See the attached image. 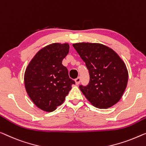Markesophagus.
I'll return each instance as SVG.
<instances>
[{"mask_svg": "<svg viewBox=\"0 0 146 146\" xmlns=\"http://www.w3.org/2000/svg\"><path fill=\"white\" fill-rule=\"evenodd\" d=\"M75 81L76 82V84H79V83L80 82V77H77V79H75Z\"/></svg>", "mask_w": 146, "mask_h": 146, "instance_id": "esophagus-1", "label": "esophagus"}]
</instances>
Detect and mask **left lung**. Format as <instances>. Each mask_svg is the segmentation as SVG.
I'll list each match as a JSON object with an SVG mask.
<instances>
[{"instance_id": "left-lung-1", "label": "left lung", "mask_w": 146, "mask_h": 146, "mask_svg": "<svg viewBox=\"0 0 146 146\" xmlns=\"http://www.w3.org/2000/svg\"><path fill=\"white\" fill-rule=\"evenodd\" d=\"M85 62L90 80L79 88L96 108L105 109L115 105L121 98L127 85V67L116 52L98 43L73 44Z\"/></svg>"}]
</instances>
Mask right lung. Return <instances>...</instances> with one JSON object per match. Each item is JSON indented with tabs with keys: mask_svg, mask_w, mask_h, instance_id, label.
Instances as JSON below:
<instances>
[{
	"mask_svg": "<svg viewBox=\"0 0 146 146\" xmlns=\"http://www.w3.org/2000/svg\"><path fill=\"white\" fill-rule=\"evenodd\" d=\"M69 50L66 43L48 45L36 54L25 70L26 91L33 103L45 111L56 110L75 84L62 65Z\"/></svg>",
	"mask_w": 146,
	"mask_h": 146,
	"instance_id": "1",
	"label": "right lung"
}]
</instances>
